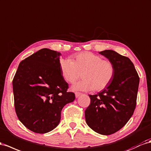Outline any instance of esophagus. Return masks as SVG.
<instances>
[{"instance_id": "esophagus-1", "label": "esophagus", "mask_w": 151, "mask_h": 151, "mask_svg": "<svg viewBox=\"0 0 151 151\" xmlns=\"http://www.w3.org/2000/svg\"><path fill=\"white\" fill-rule=\"evenodd\" d=\"M81 94H82V93H79V92H75V95H76V98L79 97Z\"/></svg>"}]
</instances>
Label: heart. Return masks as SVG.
Segmentation results:
<instances>
[{
	"instance_id": "obj_1",
	"label": "heart",
	"mask_w": 151,
	"mask_h": 151,
	"mask_svg": "<svg viewBox=\"0 0 151 151\" xmlns=\"http://www.w3.org/2000/svg\"><path fill=\"white\" fill-rule=\"evenodd\" d=\"M62 74L67 83L74 84L82 74L83 80L73 86L74 90L100 91L111 84L115 75V67L109 60L90 52H83L60 63Z\"/></svg>"
}]
</instances>
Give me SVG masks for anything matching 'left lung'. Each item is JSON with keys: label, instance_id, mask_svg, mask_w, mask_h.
<instances>
[{"label": "left lung", "instance_id": "1", "mask_svg": "<svg viewBox=\"0 0 151 151\" xmlns=\"http://www.w3.org/2000/svg\"><path fill=\"white\" fill-rule=\"evenodd\" d=\"M100 53L114 65L115 75L103 91L89 95L91 102L84 113L89 127L101 135H109L121 129L133 114L140 79L128 57L112 50Z\"/></svg>", "mask_w": 151, "mask_h": 151}]
</instances>
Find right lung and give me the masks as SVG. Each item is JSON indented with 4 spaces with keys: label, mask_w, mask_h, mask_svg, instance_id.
<instances>
[{
    "label": "right lung",
    "mask_w": 151,
    "mask_h": 151,
    "mask_svg": "<svg viewBox=\"0 0 151 151\" xmlns=\"http://www.w3.org/2000/svg\"><path fill=\"white\" fill-rule=\"evenodd\" d=\"M60 55L42 49L20 62L13 80L16 115L26 128L37 133L55 128L64 106L75 100L61 72Z\"/></svg>",
    "instance_id": "right-lung-1"
}]
</instances>
